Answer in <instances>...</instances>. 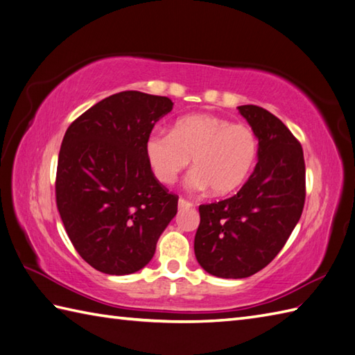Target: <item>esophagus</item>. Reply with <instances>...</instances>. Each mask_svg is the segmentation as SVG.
Returning <instances> with one entry per match:
<instances>
[{
  "mask_svg": "<svg viewBox=\"0 0 355 355\" xmlns=\"http://www.w3.org/2000/svg\"><path fill=\"white\" fill-rule=\"evenodd\" d=\"M178 207H180V209H191V207H193V202L187 201V200H184V198H180V200H178Z\"/></svg>",
  "mask_w": 355,
  "mask_h": 355,
  "instance_id": "1",
  "label": "esophagus"
}]
</instances>
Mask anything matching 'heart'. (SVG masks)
Wrapping results in <instances>:
<instances>
[{"label":"heart","mask_w":355,"mask_h":355,"mask_svg":"<svg viewBox=\"0 0 355 355\" xmlns=\"http://www.w3.org/2000/svg\"><path fill=\"white\" fill-rule=\"evenodd\" d=\"M146 160L158 182L173 184L189 162L187 186L227 195L241 187L258 157V139L250 126L233 125L216 116L193 114L180 119L171 132L155 131L145 143Z\"/></svg>","instance_id":"1"}]
</instances>
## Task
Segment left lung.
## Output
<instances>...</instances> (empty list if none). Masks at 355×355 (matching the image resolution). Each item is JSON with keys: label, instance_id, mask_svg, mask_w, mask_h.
Returning a JSON list of instances; mask_svg holds the SVG:
<instances>
[{"label": "left lung", "instance_id": "8db88e82", "mask_svg": "<svg viewBox=\"0 0 355 355\" xmlns=\"http://www.w3.org/2000/svg\"><path fill=\"white\" fill-rule=\"evenodd\" d=\"M241 116L259 141L258 163L236 195L200 206L193 250L216 277L243 279L282 250L305 205V160L299 140L281 120L256 105Z\"/></svg>", "mask_w": 355, "mask_h": 355}]
</instances>
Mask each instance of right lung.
Returning a JSON list of instances; mask_svg holds the SVG:
<instances>
[{"label": "right lung", "mask_w": 355, "mask_h": 355, "mask_svg": "<svg viewBox=\"0 0 355 355\" xmlns=\"http://www.w3.org/2000/svg\"><path fill=\"white\" fill-rule=\"evenodd\" d=\"M172 105L164 96L122 92L87 110L64 135L56 206L73 247L102 273L145 267L177 214L178 197L155 178L145 154Z\"/></svg>", "instance_id": "obj_1"}]
</instances>
